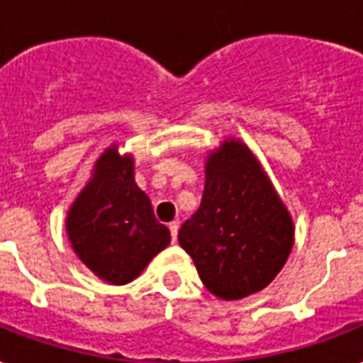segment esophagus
<instances>
[{
    "mask_svg": "<svg viewBox=\"0 0 363 363\" xmlns=\"http://www.w3.org/2000/svg\"><path fill=\"white\" fill-rule=\"evenodd\" d=\"M168 229H170V233H172V240L176 242V238H178V231H179V221L174 220L168 223Z\"/></svg>",
    "mask_w": 363,
    "mask_h": 363,
    "instance_id": "34e87169",
    "label": "esophagus"
}]
</instances>
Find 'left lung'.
<instances>
[{
    "mask_svg": "<svg viewBox=\"0 0 363 363\" xmlns=\"http://www.w3.org/2000/svg\"><path fill=\"white\" fill-rule=\"evenodd\" d=\"M208 291L225 301L257 294L286 265L296 225L254 151L227 138L206 155L201 208L178 233Z\"/></svg>",
    "mask_w": 363,
    "mask_h": 363,
    "instance_id": "1",
    "label": "left lung"
}]
</instances>
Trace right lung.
Instances as JSON below:
<instances>
[{"label": "right lung", "mask_w": 363, "mask_h": 363, "mask_svg": "<svg viewBox=\"0 0 363 363\" xmlns=\"http://www.w3.org/2000/svg\"><path fill=\"white\" fill-rule=\"evenodd\" d=\"M75 255L100 280L125 286L170 244V231L155 220L150 196L134 179V157L111 143L98 157L85 187L66 216Z\"/></svg>", "instance_id": "right-lung-1"}]
</instances>
